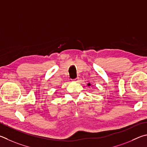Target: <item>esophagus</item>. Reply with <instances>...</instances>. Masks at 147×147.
I'll return each instance as SVG.
<instances>
[{"instance_id": "1", "label": "esophagus", "mask_w": 147, "mask_h": 147, "mask_svg": "<svg viewBox=\"0 0 147 147\" xmlns=\"http://www.w3.org/2000/svg\"><path fill=\"white\" fill-rule=\"evenodd\" d=\"M78 81H79V78H77L76 79H73V81H75V82H78Z\"/></svg>"}]
</instances>
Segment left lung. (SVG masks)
Returning a JSON list of instances; mask_svg holds the SVG:
<instances>
[{
  "instance_id": "left-lung-1",
  "label": "left lung",
  "mask_w": 147,
  "mask_h": 147,
  "mask_svg": "<svg viewBox=\"0 0 147 147\" xmlns=\"http://www.w3.org/2000/svg\"><path fill=\"white\" fill-rule=\"evenodd\" d=\"M88 86H90V83H88Z\"/></svg>"
}]
</instances>
